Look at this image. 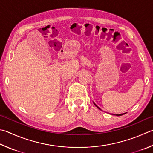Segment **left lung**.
<instances>
[{"label": "left lung", "mask_w": 153, "mask_h": 153, "mask_svg": "<svg viewBox=\"0 0 153 153\" xmlns=\"http://www.w3.org/2000/svg\"><path fill=\"white\" fill-rule=\"evenodd\" d=\"M94 105H95V104H94ZM97 106V105H96ZM97 107H98V106H97ZM98 108H99V107H98ZM100 109V108H99ZM123 114H117L116 115H117V116H120V115H123Z\"/></svg>", "instance_id": "1"}]
</instances>
